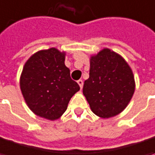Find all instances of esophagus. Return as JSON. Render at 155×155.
<instances>
[{
    "mask_svg": "<svg viewBox=\"0 0 155 155\" xmlns=\"http://www.w3.org/2000/svg\"><path fill=\"white\" fill-rule=\"evenodd\" d=\"M78 84H79V86H80V88H83V84H84V82H83V80L82 79H79L78 81Z\"/></svg>",
    "mask_w": 155,
    "mask_h": 155,
    "instance_id": "esophagus-1",
    "label": "esophagus"
}]
</instances>
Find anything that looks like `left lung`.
<instances>
[{
	"label": "left lung",
	"instance_id": "left-lung-1",
	"mask_svg": "<svg viewBox=\"0 0 155 155\" xmlns=\"http://www.w3.org/2000/svg\"><path fill=\"white\" fill-rule=\"evenodd\" d=\"M134 90L133 71L121 56L109 49L91 56L83 93L97 116L108 119L118 115L127 106Z\"/></svg>",
	"mask_w": 155,
	"mask_h": 155
}]
</instances>
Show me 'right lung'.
Listing matches in <instances>:
<instances>
[{"label": "right lung", "mask_w": 155, "mask_h": 155, "mask_svg": "<svg viewBox=\"0 0 155 155\" xmlns=\"http://www.w3.org/2000/svg\"><path fill=\"white\" fill-rule=\"evenodd\" d=\"M64 60L65 52L51 48L35 53L24 64L21 91L28 108L39 117L58 120L80 89L71 79Z\"/></svg>", "instance_id": "add662e5"}]
</instances>
